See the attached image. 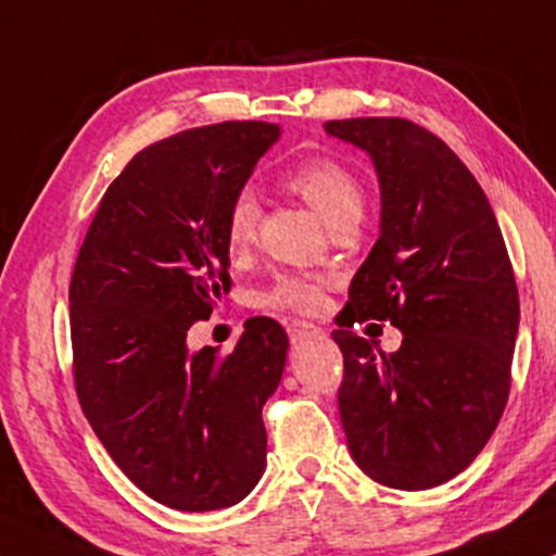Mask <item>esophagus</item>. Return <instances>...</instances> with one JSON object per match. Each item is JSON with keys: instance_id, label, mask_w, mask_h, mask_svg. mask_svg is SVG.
<instances>
[{"instance_id": "obj_1", "label": "esophagus", "mask_w": 556, "mask_h": 556, "mask_svg": "<svg viewBox=\"0 0 556 556\" xmlns=\"http://www.w3.org/2000/svg\"><path fill=\"white\" fill-rule=\"evenodd\" d=\"M318 333H321V329H318V326H314V324H308V321H291V324H288V337H291L293 344H303V341L316 339Z\"/></svg>"}]
</instances>
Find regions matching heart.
I'll return each instance as SVG.
<instances>
[{
    "instance_id": "b5f03b06",
    "label": "heart",
    "mask_w": 556,
    "mask_h": 556,
    "mask_svg": "<svg viewBox=\"0 0 556 556\" xmlns=\"http://www.w3.org/2000/svg\"><path fill=\"white\" fill-rule=\"evenodd\" d=\"M288 187L299 192L314 207L326 225L339 227L344 223H359L364 212V185L344 162L333 156H311L288 174ZM261 207L250 192L235 197L225 219L227 253L238 261L253 248ZM324 278L283 276L265 295V306L295 314H314L324 303Z\"/></svg>"
}]
</instances>
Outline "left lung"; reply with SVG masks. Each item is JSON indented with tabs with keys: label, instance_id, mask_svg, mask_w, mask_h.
Here are the masks:
<instances>
[{
	"label": "left lung",
	"instance_id": "8db88e82",
	"mask_svg": "<svg viewBox=\"0 0 556 556\" xmlns=\"http://www.w3.org/2000/svg\"><path fill=\"white\" fill-rule=\"evenodd\" d=\"M367 151L382 189L379 238L349 286L339 415L349 453L377 483L425 491L466 470L504 415L519 291L504 235L468 166L405 118L326 121ZM403 331L392 355L356 338V320Z\"/></svg>",
	"mask_w": 556,
	"mask_h": 556
}]
</instances>
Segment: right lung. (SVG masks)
Here are the masks:
<instances>
[{
  "label": "right lung",
  "instance_id": "obj_1",
  "mask_svg": "<svg viewBox=\"0 0 556 556\" xmlns=\"http://www.w3.org/2000/svg\"><path fill=\"white\" fill-rule=\"evenodd\" d=\"M278 136L225 121L151 143L105 189L75 261L83 413L116 466L177 511L235 506L265 470L261 413L283 377V326L250 318L227 354H192L187 331L230 291L227 210Z\"/></svg>",
  "mask_w": 556,
  "mask_h": 556
}]
</instances>
